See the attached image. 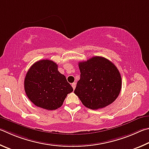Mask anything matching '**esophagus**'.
<instances>
[{
	"label": "esophagus",
	"mask_w": 149,
	"mask_h": 149,
	"mask_svg": "<svg viewBox=\"0 0 149 149\" xmlns=\"http://www.w3.org/2000/svg\"><path fill=\"white\" fill-rule=\"evenodd\" d=\"M71 86H72V88H73V89H75V88H76V83H75V82H73L72 83V84H71Z\"/></svg>",
	"instance_id": "1"
}]
</instances>
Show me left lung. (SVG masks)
<instances>
[{
  "label": "left lung",
  "mask_w": 149,
  "mask_h": 149,
  "mask_svg": "<svg viewBox=\"0 0 149 149\" xmlns=\"http://www.w3.org/2000/svg\"><path fill=\"white\" fill-rule=\"evenodd\" d=\"M80 78L74 93L83 105L93 110L102 109L113 103L122 88L118 69L103 57L95 56L79 62Z\"/></svg>",
  "instance_id": "1"
}]
</instances>
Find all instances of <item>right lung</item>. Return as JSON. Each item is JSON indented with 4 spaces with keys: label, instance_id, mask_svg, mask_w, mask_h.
<instances>
[{
    "label": "right lung",
    "instance_id": "add662e5",
    "mask_svg": "<svg viewBox=\"0 0 149 149\" xmlns=\"http://www.w3.org/2000/svg\"><path fill=\"white\" fill-rule=\"evenodd\" d=\"M26 95L34 105L46 110H56L63 105L73 88L66 77L57 70V65L49 59L34 63L24 80Z\"/></svg>",
    "mask_w": 149,
    "mask_h": 149
}]
</instances>
